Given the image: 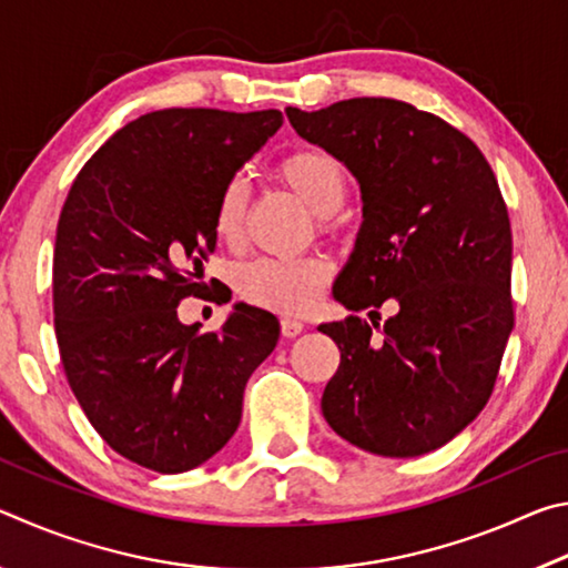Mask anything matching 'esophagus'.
<instances>
[{
    "instance_id": "obj_1",
    "label": "esophagus",
    "mask_w": 568,
    "mask_h": 568,
    "mask_svg": "<svg viewBox=\"0 0 568 568\" xmlns=\"http://www.w3.org/2000/svg\"><path fill=\"white\" fill-rule=\"evenodd\" d=\"M303 321L301 318H293V315H283L281 318V331H283V335L285 338H295V335H301L303 333Z\"/></svg>"
}]
</instances>
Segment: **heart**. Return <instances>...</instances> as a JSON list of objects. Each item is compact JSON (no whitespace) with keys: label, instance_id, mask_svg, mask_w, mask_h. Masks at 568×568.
Segmentation results:
<instances>
[{"label":"heart","instance_id":"heart-1","mask_svg":"<svg viewBox=\"0 0 568 568\" xmlns=\"http://www.w3.org/2000/svg\"><path fill=\"white\" fill-rule=\"evenodd\" d=\"M277 178L291 187L315 215L331 217L338 213L348 195V172L343 162L323 148H301L287 152L277 162ZM247 187L243 180H230L215 205V235L227 245H237L245 233ZM331 277V265L321 257L303 261H261L245 263L235 273V291L247 303L275 313H301L315 301L321 285Z\"/></svg>","mask_w":568,"mask_h":568}]
</instances>
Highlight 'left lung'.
Segmentation results:
<instances>
[{
  "label": "left lung",
  "instance_id": "8db88e82",
  "mask_svg": "<svg viewBox=\"0 0 568 568\" xmlns=\"http://www.w3.org/2000/svg\"><path fill=\"white\" fill-rule=\"evenodd\" d=\"M295 132L361 182L363 225L333 295L348 311L323 323L341 351L323 416L348 444L413 458L448 444L491 398L514 328L511 223L476 142L436 114L390 98L303 112Z\"/></svg>",
  "mask_w": 568,
  "mask_h": 568
}]
</instances>
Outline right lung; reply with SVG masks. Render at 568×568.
<instances>
[{
  "label": "right lung",
  "instance_id": "add662e5",
  "mask_svg": "<svg viewBox=\"0 0 568 568\" xmlns=\"http://www.w3.org/2000/svg\"><path fill=\"white\" fill-rule=\"evenodd\" d=\"M283 124L281 110L170 108L118 130L74 178L57 223L52 303L64 376L114 454L182 474L240 426L273 313L237 303L217 331L178 321L215 253V205Z\"/></svg>",
  "mask_w": 568,
  "mask_h": 568
}]
</instances>
